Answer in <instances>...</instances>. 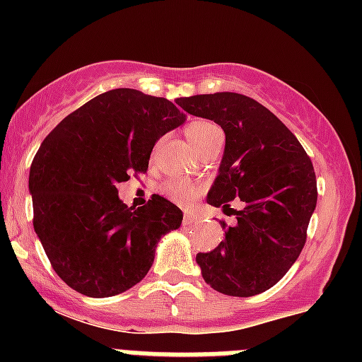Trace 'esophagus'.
<instances>
[{"label":"esophagus","mask_w":362,"mask_h":362,"mask_svg":"<svg viewBox=\"0 0 362 362\" xmlns=\"http://www.w3.org/2000/svg\"><path fill=\"white\" fill-rule=\"evenodd\" d=\"M196 218H198V217H194V215H192L191 211H185L184 218H182V222H184V226H191V224H194Z\"/></svg>","instance_id":"esophagus-1"}]
</instances>
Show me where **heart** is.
I'll return each mask as SVG.
<instances>
[{"instance_id":"b5f03b06","label":"heart","mask_w":362,"mask_h":362,"mask_svg":"<svg viewBox=\"0 0 362 362\" xmlns=\"http://www.w3.org/2000/svg\"><path fill=\"white\" fill-rule=\"evenodd\" d=\"M185 136H187L189 144L196 148L198 152H202L203 148H206L208 145L214 144L215 140L222 138V131L217 124L210 122V120H192L191 124H187L185 127ZM203 191V185L192 184V182H184V180H170L168 184H164L163 192L170 199L177 203H189L192 199L198 198Z\"/></svg>"}]
</instances>
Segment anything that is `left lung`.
<instances>
[{"instance_id": "1", "label": "left lung", "mask_w": 362, "mask_h": 362, "mask_svg": "<svg viewBox=\"0 0 362 362\" xmlns=\"http://www.w3.org/2000/svg\"><path fill=\"white\" fill-rule=\"evenodd\" d=\"M191 115L217 122L226 133L218 175L208 204L235 211L238 224L196 262L204 282L228 296L249 298L275 286L294 264L306 242L317 204L313 164L286 124L249 96L238 93L178 98ZM226 228L224 222H221Z\"/></svg>"}]
</instances>
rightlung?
Masks as SVG:
<instances>
[{
    "mask_svg": "<svg viewBox=\"0 0 362 362\" xmlns=\"http://www.w3.org/2000/svg\"><path fill=\"white\" fill-rule=\"evenodd\" d=\"M184 120L166 98L113 89L42 141L29 171L33 226L54 272L76 293L108 298L136 286L160 236L180 228L184 215L173 203L154 194L129 208L117 184L145 173L156 141Z\"/></svg>",
    "mask_w": 362,
    "mask_h": 362,
    "instance_id": "right-lung-1",
    "label": "right lung"
}]
</instances>
